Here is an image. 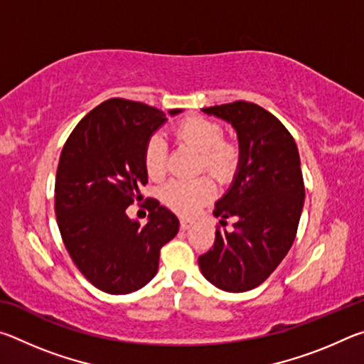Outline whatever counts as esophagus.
Instances as JSON below:
<instances>
[{
	"mask_svg": "<svg viewBox=\"0 0 364 364\" xmlns=\"http://www.w3.org/2000/svg\"><path fill=\"white\" fill-rule=\"evenodd\" d=\"M180 226H181L183 231H186V230H189V228L194 226V221L193 220H188V218H181Z\"/></svg>",
	"mask_w": 364,
	"mask_h": 364,
	"instance_id": "obj_1",
	"label": "esophagus"
}]
</instances>
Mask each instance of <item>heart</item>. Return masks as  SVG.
Wrapping results in <instances>:
<instances>
[{"mask_svg": "<svg viewBox=\"0 0 364 364\" xmlns=\"http://www.w3.org/2000/svg\"><path fill=\"white\" fill-rule=\"evenodd\" d=\"M175 136L200 154L199 168L210 173L215 180L225 183L236 173L239 149L232 143L223 141V128L217 122L188 117L175 127ZM144 168L151 178L165 173L167 144L162 136H152L144 147ZM213 196V183L207 176L183 181L171 180L160 189V199L171 210L181 215L194 213Z\"/></svg>", "mask_w": 364, "mask_h": 364, "instance_id": "b5f03b06", "label": "heart"}]
</instances>
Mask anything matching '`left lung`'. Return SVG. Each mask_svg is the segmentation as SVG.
<instances>
[{
  "label": "left lung",
  "instance_id": "1",
  "mask_svg": "<svg viewBox=\"0 0 364 364\" xmlns=\"http://www.w3.org/2000/svg\"><path fill=\"white\" fill-rule=\"evenodd\" d=\"M202 112L231 123L239 164L230 189L215 204L220 225L213 247L199 257L207 281L226 292L255 289L278 268L297 234L305 186L297 144L287 128L254 102L236 101Z\"/></svg>",
  "mask_w": 364,
  "mask_h": 364
}]
</instances>
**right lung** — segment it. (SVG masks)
I'll return each mask as SVG.
<instances>
[{
    "mask_svg": "<svg viewBox=\"0 0 364 364\" xmlns=\"http://www.w3.org/2000/svg\"><path fill=\"white\" fill-rule=\"evenodd\" d=\"M181 109L168 110L170 115ZM167 117L143 102L104 101L73 128L60 152L54 210L73 263L95 287L122 295L144 287L180 221L151 199L147 223L127 215L147 183L144 147Z\"/></svg>",
    "mask_w": 364,
    "mask_h": 364,
    "instance_id": "right-lung-1",
    "label": "right lung"
}]
</instances>
